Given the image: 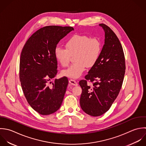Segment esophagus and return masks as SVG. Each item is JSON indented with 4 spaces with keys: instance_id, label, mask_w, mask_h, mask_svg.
I'll use <instances>...</instances> for the list:
<instances>
[{
    "instance_id": "obj_1",
    "label": "esophagus",
    "mask_w": 146,
    "mask_h": 146,
    "mask_svg": "<svg viewBox=\"0 0 146 146\" xmlns=\"http://www.w3.org/2000/svg\"><path fill=\"white\" fill-rule=\"evenodd\" d=\"M69 83H70L71 85H73V86H77V85H78V83H77L75 80H74L70 79V80H69Z\"/></svg>"
}]
</instances>
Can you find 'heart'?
I'll list each match as a JSON object with an SVG mask.
<instances>
[{"instance_id":"obj_1","label":"heart","mask_w":146,"mask_h":146,"mask_svg":"<svg viewBox=\"0 0 146 146\" xmlns=\"http://www.w3.org/2000/svg\"><path fill=\"white\" fill-rule=\"evenodd\" d=\"M66 49L57 46L54 56L62 66H67L71 58L74 56V64L62 71V74L71 78H79L86 66L92 67L97 62L102 50V44L97 38H91L86 35H75L65 42Z\"/></svg>"}]
</instances>
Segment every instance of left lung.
<instances>
[{
  "label": "left lung",
  "mask_w": 146,
  "mask_h": 146,
  "mask_svg": "<svg viewBox=\"0 0 146 146\" xmlns=\"http://www.w3.org/2000/svg\"><path fill=\"white\" fill-rule=\"evenodd\" d=\"M105 31V44L100 57L79 84L82 88L80 106L93 117L108 111L117 98L125 73V58L122 45L115 33L105 24H100ZM93 82L90 87L87 81Z\"/></svg>",
  "instance_id": "left-lung-1"
}]
</instances>
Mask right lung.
<instances>
[{"mask_svg":"<svg viewBox=\"0 0 146 146\" xmlns=\"http://www.w3.org/2000/svg\"><path fill=\"white\" fill-rule=\"evenodd\" d=\"M73 30L72 27H44L28 38L22 49L19 66L22 90L28 103L41 115L54 113L62 104L68 78L56 79L52 85L49 81L57 73V44Z\"/></svg>","mask_w":146,"mask_h":146,"instance_id":"right-lung-1","label":"right lung"}]
</instances>
